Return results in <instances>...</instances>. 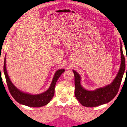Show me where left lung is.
<instances>
[{
    "label": "left lung",
    "mask_w": 127,
    "mask_h": 127,
    "mask_svg": "<svg viewBox=\"0 0 127 127\" xmlns=\"http://www.w3.org/2000/svg\"><path fill=\"white\" fill-rule=\"evenodd\" d=\"M121 52V64L119 71L114 80L110 85L104 87L99 88L94 91H88L81 86V77L78 73L73 70L74 74L75 96L78 101L86 107H95L106 104L113 100L117 95L120 87L126 69L125 57L122 50V43L120 42Z\"/></svg>",
    "instance_id": "left-lung-1"
}]
</instances>
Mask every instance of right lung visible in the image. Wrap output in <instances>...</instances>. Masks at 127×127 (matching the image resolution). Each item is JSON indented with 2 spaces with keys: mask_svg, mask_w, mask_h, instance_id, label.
<instances>
[{
  "mask_svg": "<svg viewBox=\"0 0 127 127\" xmlns=\"http://www.w3.org/2000/svg\"><path fill=\"white\" fill-rule=\"evenodd\" d=\"M64 69H59L55 72L53 79L52 82L49 89L43 93L38 95H31L29 94L24 93L20 91L13 85L12 82L8 77L6 69L5 58L4 59V73L5 74L6 82L8 86V89L11 94L12 97L17 102L21 104H23L30 107H39L46 105L50 101L54 95L55 86L56 83L61 75L64 72Z\"/></svg>",
  "mask_w": 127,
  "mask_h": 127,
  "instance_id": "right-lung-1",
  "label": "right lung"
}]
</instances>
